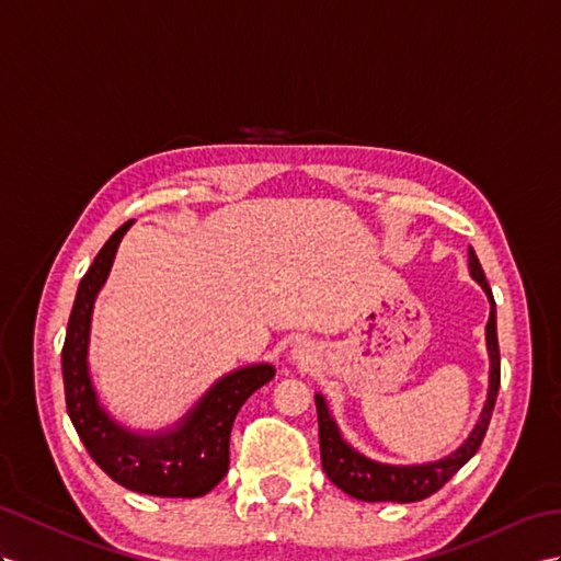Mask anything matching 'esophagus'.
I'll return each instance as SVG.
<instances>
[{
  "instance_id": "1",
  "label": "esophagus",
  "mask_w": 561,
  "mask_h": 561,
  "mask_svg": "<svg viewBox=\"0 0 561 561\" xmlns=\"http://www.w3.org/2000/svg\"><path fill=\"white\" fill-rule=\"evenodd\" d=\"M291 360L298 367H310V365L318 363V348H314L310 341H300L291 348Z\"/></svg>"
}]
</instances>
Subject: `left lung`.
Instances as JSON below:
<instances>
[{"label": "left lung", "mask_w": 561, "mask_h": 561, "mask_svg": "<svg viewBox=\"0 0 561 561\" xmlns=\"http://www.w3.org/2000/svg\"><path fill=\"white\" fill-rule=\"evenodd\" d=\"M469 275L473 282H479L481 289L491 304V314L485 324V348L491 369H488V393L485 403L479 414L477 424L469 431L465 443L455 448L450 455H445L434 462L424 465H389L377 462L343 438L341 428L329 410L322 393H314V405H318V424H320V455L322 469L327 471L329 481L339 485L343 493H348L355 500L363 502H417L428 495H434L438 488L448 483L455 473L462 469L469 459L477 455L479 445L485 436L491 414L495 408V398L500 389V348H497V324H495V300L491 286L485 282L483 267L477 253L469 247Z\"/></svg>", "instance_id": "left-lung-1"}]
</instances>
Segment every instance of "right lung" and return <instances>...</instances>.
I'll list each match as a JSON object with an SVG mask.
<instances>
[{
  "instance_id": "right-lung-1",
  "label": "right lung",
  "mask_w": 561,
  "mask_h": 561,
  "mask_svg": "<svg viewBox=\"0 0 561 561\" xmlns=\"http://www.w3.org/2000/svg\"><path fill=\"white\" fill-rule=\"evenodd\" d=\"M133 222L127 220L111 234L78 286L61 353L68 417L94 462L127 491L156 497H201L225 479L237 412L251 393L275 377V365L257 363L229 371L172 426L135 431L113 420L90 375V329L94 300Z\"/></svg>"
}]
</instances>
